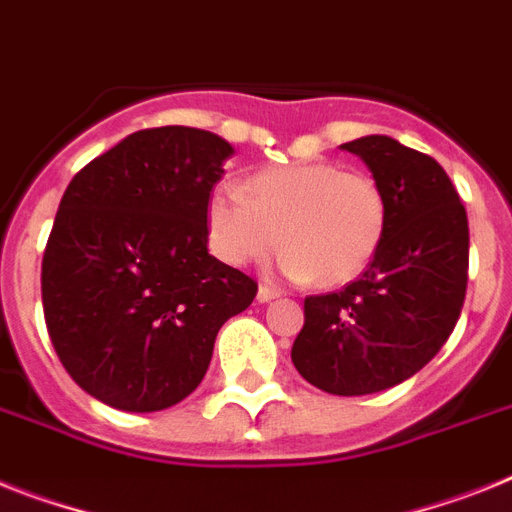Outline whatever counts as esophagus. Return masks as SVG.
<instances>
[{"label": "esophagus", "mask_w": 512, "mask_h": 512, "mask_svg": "<svg viewBox=\"0 0 512 512\" xmlns=\"http://www.w3.org/2000/svg\"><path fill=\"white\" fill-rule=\"evenodd\" d=\"M276 296H281V291H276L273 289V286H260V289H257V302H270V299H276Z\"/></svg>", "instance_id": "esophagus-1"}]
</instances>
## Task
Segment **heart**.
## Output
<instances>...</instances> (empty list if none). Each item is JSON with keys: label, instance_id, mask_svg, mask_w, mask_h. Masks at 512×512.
<instances>
[{"label": "heart", "instance_id": "obj_1", "mask_svg": "<svg viewBox=\"0 0 512 512\" xmlns=\"http://www.w3.org/2000/svg\"><path fill=\"white\" fill-rule=\"evenodd\" d=\"M210 249L229 265H247L289 244L283 276L343 286L372 265L388 231V197L375 176L338 163L273 166L247 184L223 179L205 200Z\"/></svg>", "mask_w": 512, "mask_h": 512}]
</instances>
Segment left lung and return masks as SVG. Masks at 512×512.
<instances>
[{"mask_svg":"<svg viewBox=\"0 0 512 512\" xmlns=\"http://www.w3.org/2000/svg\"><path fill=\"white\" fill-rule=\"evenodd\" d=\"M388 197V231L362 278L304 299L291 349L299 375L333 395H369L409 380L442 349L468 283V218L450 176L393 137L343 143Z\"/></svg>","mask_w":512,"mask_h":512,"instance_id":"left-lung-1","label":"left lung"}]
</instances>
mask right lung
<instances>
[{
	"instance_id": "1",
	"label": "right lung",
	"mask_w": 512,
	"mask_h": 512,
	"mask_svg": "<svg viewBox=\"0 0 512 512\" xmlns=\"http://www.w3.org/2000/svg\"><path fill=\"white\" fill-rule=\"evenodd\" d=\"M234 153L195 127H153L77 171L41 265L49 338L72 380L119 411L169 409L208 372L257 283L208 252L205 200Z\"/></svg>"
}]
</instances>
